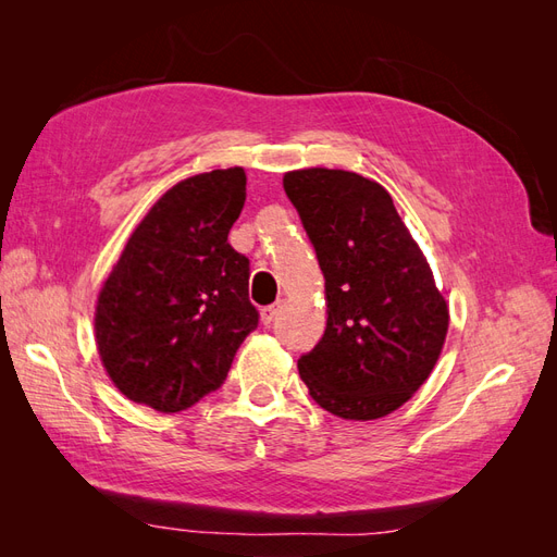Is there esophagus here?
Returning <instances> with one entry per match:
<instances>
[{"mask_svg":"<svg viewBox=\"0 0 557 557\" xmlns=\"http://www.w3.org/2000/svg\"><path fill=\"white\" fill-rule=\"evenodd\" d=\"M278 311H281V301H276V305H269V307H264V309L260 311L262 323H264V325H272V323H274V318L278 315Z\"/></svg>","mask_w":557,"mask_h":557,"instance_id":"esophagus-1","label":"esophagus"}]
</instances>
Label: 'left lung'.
Masks as SVG:
<instances>
[{"mask_svg": "<svg viewBox=\"0 0 557 557\" xmlns=\"http://www.w3.org/2000/svg\"><path fill=\"white\" fill-rule=\"evenodd\" d=\"M283 188L325 276L327 327L297 360L325 411L374 420L428 381L448 307L383 185L344 170H299Z\"/></svg>", "mask_w": 557, "mask_h": 557, "instance_id": "left-lung-1", "label": "left lung"}]
</instances>
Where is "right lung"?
I'll return each instance as SVG.
<instances>
[{
  "instance_id": "add662e5",
  "label": "right lung",
  "mask_w": 557,
  "mask_h": 557,
  "mask_svg": "<svg viewBox=\"0 0 557 557\" xmlns=\"http://www.w3.org/2000/svg\"><path fill=\"white\" fill-rule=\"evenodd\" d=\"M246 201L242 166L176 183L129 237L97 299L95 336L111 381L162 413L193 407L227 379L258 327L250 262L227 244Z\"/></svg>"
}]
</instances>
